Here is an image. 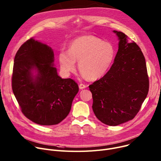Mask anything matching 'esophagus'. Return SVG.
I'll return each mask as SVG.
<instances>
[{
    "label": "esophagus",
    "mask_w": 161,
    "mask_h": 161,
    "mask_svg": "<svg viewBox=\"0 0 161 161\" xmlns=\"http://www.w3.org/2000/svg\"><path fill=\"white\" fill-rule=\"evenodd\" d=\"M85 87H86V85H84V84H83V83H80V84L79 85V88H80V89H85Z\"/></svg>",
    "instance_id": "34e87169"
}]
</instances>
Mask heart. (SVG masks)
I'll return each instance as SVG.
<instances>
[{
	"instance_id": "1",
	"label": "heart",
	"mask_w": 161,
	"mask_h": 161,
	"mask_svg": "<svg viewBox=\"0 0 161 161\" xmlns=\"http://www.w3.org/2000/svg\"><path fill=\"white\" fill-rule=\"evenodd\" d=\"M115 57V50L108 42L93 36H81L74 39L68 52L61 51L59 61L62 71L67 74L76 69L78 62L80 72L89 80L102 78L111 67Z\"/></svg>"
}]
</instances>
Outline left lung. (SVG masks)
I'll return each mask as SVG.
<instances>
[{
	"label": "left lung",
	"mask_w": 161,
	"mask_h": 161,
	"mask_svg": "<svg viewBox=\"0 0 161 161\" xmlns=\"http://www.w3.org/2000/svg\"><path fill=\"white\" fill-rule=\"evenodd\" d=\"M113 31L120 40L114 63L89 87L96 116L102 123L115 126L134 119L147 95L149 83L141 48L134 41L129 43L123 32Z\"/></svg>",
	"instance_id": "8db88e82"
}]
</instances>
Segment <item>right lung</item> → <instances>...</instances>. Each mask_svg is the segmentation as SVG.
Wrapping results in <instances>:
<instances>
[{"label": "right lung", "mask_w": 161, "mask_h": 161, "mask_svg": "<svg viewBox=\"0 0 161 161\" xmlns=\"http://www.w3.org/2000/svg\"><path fill=\"white\" fill-rule=\"evenodd\" d=\"M53 56L50 47L31 38L20 46L14 59V94L23 114L42 125H56L65 119L79 91L74 80L58 76ZM34 68L38 70L35 78L31 73Z\"/></svg>", "instance_id": "obj_1"}]
</instances>
